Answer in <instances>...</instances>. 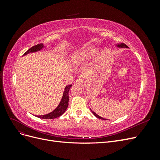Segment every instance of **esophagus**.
Instances as JSON below:
<instances>
[{
	"label": "esophagus",
	"instance_id": "obj_1",
	"mask_svg": "<svg viewBox=\"0 0 160 160\" xmlns=\"http://www.w3.org/2000/svg\"><path fill=\"white\" fill-rule=\"evenodd\" d=\"M75 83L77 85H82L83 83V81L81 79H76L75 81Z\"/></svg>",
	"mask_w": 160,
	"mask_h": 160
}]
</instances>
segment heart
I'll return each instance as SVG.
<instances>
[{"mask_svg": "<svg viewBox=\"0 0 160 160\" xmlns=\"http://www.w3.org/2000/svg\"><path fill=\"white\" fill-rule=\"evenodd\" d=\"M91 49L89 48H86V49H82L77 52L75 56V60L77 61H81L88 59V58L91 55Z\"/></svg>", "mask_w": 160, "mask_h": 160, "instance_id": "1", "label": "heart"}]
</instances>
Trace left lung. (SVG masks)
<instances>
[{"instance_id": "left-lung-1", "label": "left lung", "mask_w": 160, "mask_h": 160, "mask_svg": "<svg viewBox=\"0 0 160 160\" xmlns=\"http://www.w3.org/2000/svg\"><path fill=\"white\" fill-rule=\"evenodd\" d=\"M116 46H117L118 47H119V48H128V47L125 45V44H124V43H120V44H117L116 45ZM91 112L93 113V114L95 116V117H97L98 118H99V119H104V118H101V117H100L99 115H98V114H96L94 111H92L91 109Z\"/></svg>"}]
</instances>
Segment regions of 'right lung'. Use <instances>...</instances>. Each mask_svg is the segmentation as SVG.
<instances>
[{
  "instance_id": "right-lung-1",
  "label": "right lung",
  "mask_w": 160,
  "mask_h": 160,
  "mask_svg": "<svg viewBox=\"0 0 160 160\" xmlns=\"http://www.w3.org/2000/svg\"><path fill=\"white\" fill-rule=\"evenodd\" d=\"M43 48H44V45H43V44H42V43H41V44H38L37 45L32 47L31 49H28L23 55H26L30 52H37L38 51H41L42 49H43ZM71 86L72 85H67L65 87L64 92H63V95H62V99L60 101L59 105L57 106V108L55 110H53L52 112L46 115H37V117L41 119H55L57 118H59L61 115L63 114L65 112V111L69 105V91Z\"/></svg>"
}]
</instances>
